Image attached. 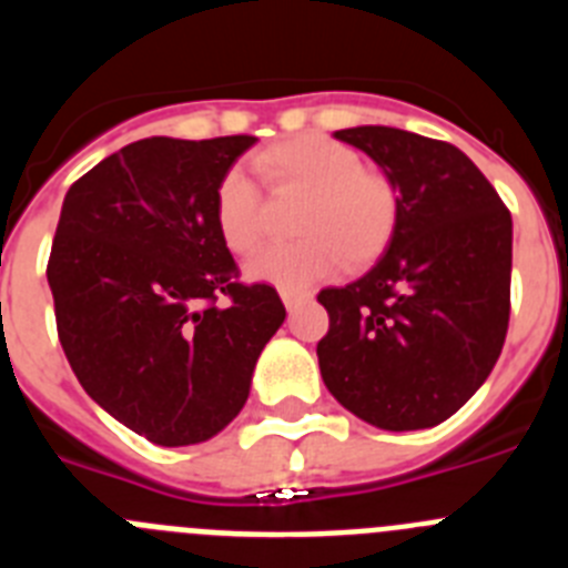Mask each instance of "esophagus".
Masks as SVG:
<instances>
[{
    "instance_id": "esophagus-1",
    "label": "esophagus",
    "mask_w": 568,
    "mask_h": 568,
    "mask_svg": "<svg viewBox=\"0 0 568 568\" xmlns=\"http://www.w3.org/2000/svg\"><path fill=\"white\" fill-rule=\"evenodd\" d=\"M281 301H284V307H287L290 313H293V310L298 307V304L310 301V295L307 293H290V290H281Z\"/></svg>"
}]
</instances>
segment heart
<instances>
[{
    "label": "heart",
    "mask_w": 568,
    "mask_h": 568,
    "mask_svg": "<svg viewBox=\"0 0 568 568\" xmlns=\"http://www.w3.org/2000/svg\"><path fill=\"white\" fill-rule=\"evenodd\" d=\"M255 170L278 199H304L295 233L301 241L255 255L253 281L281 290H307L341 267H369L384 255L398 227V187L386 173L366 168L364 155L329 135L304 133L255 155ZM215 230L235 255L261 247L267 235V202L241 168L215 184Z\"/></svg>",
    "instance_id": "heart-1"
}]
</instances>
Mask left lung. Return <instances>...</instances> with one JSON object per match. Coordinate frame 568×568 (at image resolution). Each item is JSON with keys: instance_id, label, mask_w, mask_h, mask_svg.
Instances as JSON below:
<instances>
[{"instance_id": "8db88e82", "label": "left lung", "mask_w": 568, "mask_h": 568, "mask_svg": "<svg viewBox=\"0 0 568 568\" xmlns=\"http://www.w3.org/2000/svg\"><path fill=\"white\" fill-rule=\"evenodd\" d=\"M398 187V227L364 278L318 293L321 378L366 424L438 426L489 378L509 329L511 215L455 144L398 128L338 130Z\"/></svg>"}]
</instances>
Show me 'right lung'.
Segmentation results:
<instances>
[{"mask_svg": "<svg viewBox=\"0 0 568 568\" xmlns=\"http://www.w3.org/2000/svg\"><path fill=\"white\" fill-rule=\"evenodd\" d=\"M253 142L150 135L64 195L48 258L62 349L84 393L159 446L222 433L287 315L215 230V184Z\"/></svg>", "mask_w": 568, "mask_h": 568, "instance_id": "1", "label": "right lung"}]
</instances>
